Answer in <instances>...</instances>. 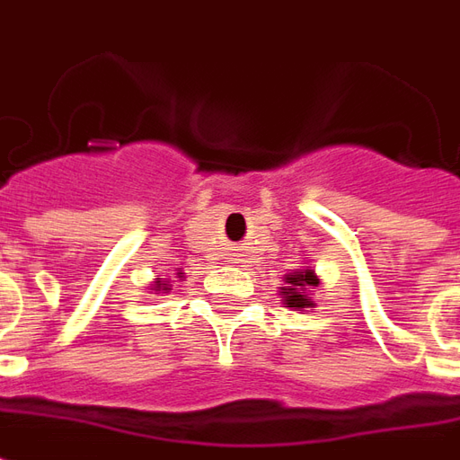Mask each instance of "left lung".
<instances>
[{"instance_id":"left-lung-1","label":"left lung","mask_w":460,"mask_h":460,"mask_svg":"<svg viewBox=\"0 0 460 460\" xmlns=\"http://www.w3.org/2000/svg\"><path fill=\"white\" fill-rule=\"evenodd\" d=\"M319 288V277L314 275V270H297V272H289L285 275V288H279L282 292V302L288 307L305 312V309L314 307V302L309 299V292Z\"/></svg>"}]
</instances>
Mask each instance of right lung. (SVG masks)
Listing matches in <instances>:
<instances>
[{
	"mask_svg": "<svg viewBox=\"0 0 460 460\" xmlns=\"http://www.w3.org/2000/svg\"><path fill=\"white\" fill-rule=\"evenodd\" d=\"M155 289H168V288H163V282H161V277H158V282H155Z\"/></svg>",
	"mask_w": 460,
	"mask_h": 460,
	"instance_id": "right-lung-1",
	"label": "right lung"
}]
</instances>
